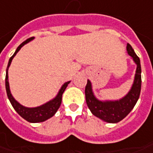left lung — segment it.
<instances>
[{
  "instance_id": "left-lung-1",
  "label": "left lung",
  "mask_w": 153,
  "mask_h": 153,
  "mask_svg": "<svg viewBox=\"0 0 153 153\" xmlns=\"http://www.w3.org/2000/svg\"><path fill=\"white\" fill-rule=\"evenodd\" d=\"M127 52L132 57L133 61L136 64L137 68L132 87L123 98L119 100L106 101L97 99L92 91L91 82L87 79V84L85 90L86 104L94 116L106 123H117L122 121L134 109L140 97L141 89L140 61L129 43L127 44Z\"/></svg>"
}]
</instances>
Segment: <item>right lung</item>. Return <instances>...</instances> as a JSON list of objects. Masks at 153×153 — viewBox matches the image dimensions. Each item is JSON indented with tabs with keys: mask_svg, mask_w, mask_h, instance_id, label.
Masks as SVG:
<instances>
[{
	"mask_svg": "<svg viewBox=\"0 0 153 153\" xmlns=\"http://www.w3.org/2000/svg\"><path fill=\"white\" fill-rule=\"evenodd\" d=\"M34 37H30L29 39L25 40V42L21 43L15 50L14 54L11 56L9 59V62L7 64V71H6V91H7V97L10 101L12 106L13 107V109L16 110V112L21 116L22 118H24L25 120H26L27 122L32 123H42L44 122L48 119H50V117L54 116L56 111L59 109L61 103H62V94H63L64 91L67 88L68 85L70 83V81L65 82V83L62 85L61 89L59 90L57 95L53 99L50 100L49 102L43 103L40 106L37 107H33V108H28L23 106L22 104L19 103L17 100H15V98L13 97L12 93H11L10 87H9V82H8V68L10 67L12 60L13 59V57L16 56V54L19 51V50L23 47L25 44L28 43L30 42L31 40H33Z\"/></svg>",
	"mask_w": 153,
	"mask_h": 153,
	"instance_id": "1",
	"label": "right lung"
}]
</instances>
